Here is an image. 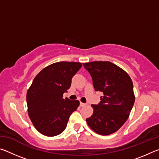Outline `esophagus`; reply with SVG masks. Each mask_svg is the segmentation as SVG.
Returning a JSON list of instances; mask_svg holds the SVG:
<instances>
[{
  "label": "esophagus",
  "instance_id": "1",
  "mask_svg": "<svg viewBox=\"0 0 159 159\" xmlns=\"http://www.w3.org/2000/svg\"><path fill=\"white\" fill-rule=\"evenodd\" d=\"M80 106L81 107H85V106H86V104H85V103H83V102H80Z\"/></svg>",
  "mask_w": 159,
  "mask_h": 159
}]
</instances>
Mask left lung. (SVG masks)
Here are the masks:
<instances>
[{
	"mask_svg": "<svg viewBox=\"0 0 159 159\" xmlns=\"http://www.w3.org/2000/svg\"><path fill=\"white\" fill-rule=\"evenodd\" d=\"M83 64L92 77L95 91L102 94L99 103L92 104L93 114L86 121L99 134L114 133L127 120L133 107V81L125 71L110 61Z\"/></svg>",
	"mask_w": 159,
	"mask_h": 159,
	"instance_id": "obj_1",
	"label": "left lung"
}]
</instances>
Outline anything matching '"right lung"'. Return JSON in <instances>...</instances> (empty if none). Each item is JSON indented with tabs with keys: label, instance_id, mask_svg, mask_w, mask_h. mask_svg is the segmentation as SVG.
Wrapping results in <instances>:
<instances>
[{
	"label": "right lung",
	"instance_id": "add662e5",
	"mask_svg": "<svg viewBox=\"0 0 159 159\" xmlns=\"http://www.w3.org/2000/svg\"><path fill=\"white\" fill-rule=\"evenodd\" d=\"M82 64L60 61L45 67L34 78L26 94L29 118L36 130L48 137L61 134L79 107V100L63 99Z\"/></svg>",
	"mask_w": 159,
	"mask_h": 159
}]
</instances>
